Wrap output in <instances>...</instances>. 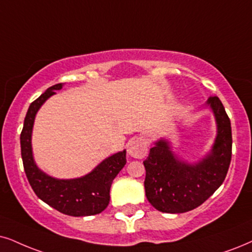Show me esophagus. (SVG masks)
I'll use <instances>...</instances> for the list:
<instances>
[{
	"mask_svg": "<svg viewBox=\"0 0 252 252\" xmlns=\"http://www.w3.org/2000/svg\"><path fill=\"white\" fill-rule=\"evenodd\" d=\"M128 154L137 159L144 158L148 154V144L143 138H133L128 144Z\"/></svg>",
	"mask_w": 252,
	"mask_h": 252,
	"instance_id": "esophagus-1",
	"label": "esophagus"
}]
</instances>
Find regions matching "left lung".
<instances>
[{
  "label": "left lung",
  "mask_w": 252,
  "mask_h": 252,
  "mask_svg": "<svg viewBox=\"0 0 252 252\" xmlns=\"http://www.w3.org/2000/svg\"><path fill=\"white\" fill-rule=\"evenodd\" d=\"M207 104L218 126L208 155L194 164L186 163L173 154L170 142L159 139L143 161L146 197L159 212L178 214L192 211L213 195L225 179L231 160L230 120L218 96L209 97Z\"/></svg>",
  "instance_id": "obj_1"
}]
</instances>
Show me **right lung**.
<instances>
[{
	"label": "right lung",
	"instance_id": "1",
	"mask_svg": "<svg viewBox=\"0 0 252 252\" xmlns=\"http://www.w3.org/2000/svg\"><path fill=\"white\" fill-rule=\"evenodd\" d=\"M62 88L63 84L47 88L45 93L29 107L21 132V152L25 174L36 195L63 214L69 216L100 214L109 203L111 183L126 163V150L106 158L93 171L76 179L50 177L39 170L33 160L31 135L34 117L41 104Z\"/></svg>",
	"mask_w": 252,
	"mask_h": 252
}]
</instances>
